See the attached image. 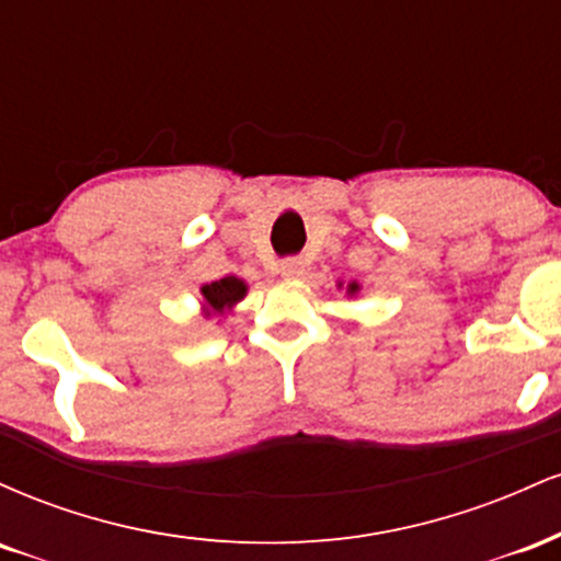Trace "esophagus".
<instances>
[{"label":"esophagus","mask_w":561,"mask_h":561,"mask_svg":"<svg viewBox=\"0 0 561 561\" xmlns=\"http://www.w3.org/2000/svg\"><path fill=\"white\" fill-rule=\"evenodd\" d=\"M302 272H306V263L300 259H285L279 263V274L285 276V279H298Z\"/></svg>","instance_id":"1"}]
</instances>
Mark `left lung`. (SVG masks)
I'll return each mask as SVG.
<instances>
[{"mask_svg": "<svg viewBox=\"0 0 561 561\" xmlns=\"http://www.w3.org/2000/svg\"><path fill=\"white\" fill-rule=\"evenodd\" d=\"M337 289H343V282H337ZM362 293V285H358V282H347V287H345V295H358Z\"/></svg>", "mask_w": 561, "mask_h": 561, "instance_id": "1", "label": "left lung"}]
</instances>
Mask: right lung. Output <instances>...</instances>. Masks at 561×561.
<instances>
[{
    "instance_id": "add662e5",
    "label": "right lung",
    "mask_w": 561,
    "mask_h": 561,
    "mask_svg": "<svg viewBox=\"0 0 561 561\" xmlns=\"http://www.w3.org/2000/svg\"><path fill=\"white\" fill-rule=\"evenodd\" d=\"M199 306H203V319H227L234 306L248 295V282L240 276H224V279L210 282L199 287Z\"/></svg>"
}]
</instances>
